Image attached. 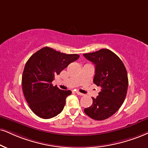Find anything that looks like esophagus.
<instances>
[{"label":"esophagus","instance_id":"1","mask_svg":"<svg viewBox=\"0 0 148 148\" xmlns=\"http://www.w3.org/2000/svg\"><path fill=\"white\" fill-rule=\"evenodd\" d=\"M76 93H77L78 95H80V96H83L84 95L83 93H81V92H79V91H77V92H76Z\"/></svg>","mask_w":148,"mask_h":148}]
</instances>
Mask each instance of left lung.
I'll return each mask as SVG.
<instances>
[{
	"mask_svg": "<svg viewBox=\"0 0 148 148\" xmlns=\"http://www.w3.org/2000/svg\"><path fill=\"white\" fill-rule=\"evenodd\" d=\"M95 65L93 82L99 86V95L92 99L84 112L95 120H104L115 113L123 104L128 86L126 69L119 58L107 49L83 55Z\"/></svg>",
	"mask_w": 148,
	"mask_h": 148,
	"instance_id": "1",
	"label": "left lung"
}]
</instances>
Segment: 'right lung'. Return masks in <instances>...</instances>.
<instances>
[{
	"label": "right lung",
	"instance_id": "obj_1",
	"mask_svg": "<svg viewBox=\"0 0 148 148\" xmlns=\"http://www.w3.org/2000/svg\"><path fill=\"white\" fill-rule=\"evenodd\" d=\"M77 54H66L48 47L31 56L22 77L24 95L31 110L42 119L57 116L63 110L71 90H63L52 82L56 75L77 60Z\"/></svg>",
	"mask_w": 148,
	"mask_h": 148
}]
</instances>
